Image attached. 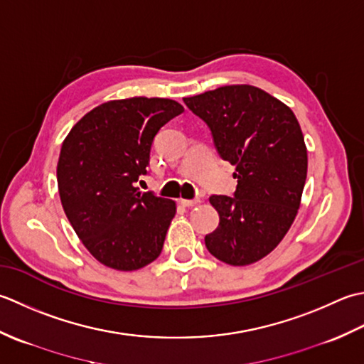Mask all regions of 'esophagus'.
Returning a JSON list of instances; mask_svg holds the SVG:
<instances>
[{"mask_svg": "<svg viewBox=\"0 0 364 364\" xmlns=\"http://www.w3.org/2000/svg\"><path fill=\"white\" fill-rule=\"evenodd\" d=\"M199 203H201V201H199V199H181V204L183 207H195Z\"/></svg>", "mask_w": 364, "mask_h": 364, "instance_id": "34e87169", "label": "esophagus"}]
</instances>
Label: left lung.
Instances as JSON below:
<instances>
[{
	"instance_id": "8db88e82",
	"label": "left lung",
	"mask_w": 364,
	"mask_h": 364,
	"mask_svg": "<svg viewBox=\"0 0 364 364\" xmlns=\"http://www.w3.org/2000/svg\"><path fill=\"white\" fill-rule=\"evenodd\" d=\"M209 125L220 157L235 166L234 196L209 198L220 225L205 235L209 253L250 265L284 239L299 212L308 152L292 109L250 85L221 86L183 99Z\"/></svg>"
}]
</instances>
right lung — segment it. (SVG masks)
Returning <instances> with one entry per match:
<instances>
[{"label":"right lung","mask_w":364,"mask_h":364,"mask_svg":"<svg viewBox=\"0 0 364 364\" xmlns=\"http://www.w3.org/2000/svg\"><path fill=\"white\" fill-rule=\"evenodd\" d=\"M183 111L160 97L109 100L73 125L56 176L63 209L86 250L109 269L133 272L155 261L176 203L136 187L147 174L159 130Z\"/></svg>","instance_id":"1"}]
</instances>
